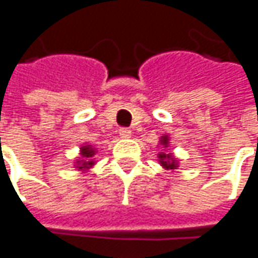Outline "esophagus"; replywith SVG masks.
<instances>
[{
    "mask_svg": "<svg viewBox=\"0 0 258 258\" xmlns=\"http://www.w3.org/2000/svg\"><path fill=\"white\" fill-rule=\"evenodd\" d=\"M120 137L121 138H130L131 137V130L128 128H120Z\"/></svg>",
    "mask_w": 258,
    "mask_h": 258,
    "instance_id": "obj_1",
    "label": "esophagus"
}]
</instances>
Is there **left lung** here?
Returning a JSON list of instances; mask_svg holds the SVG:
<instances>
[{
    "mask_svg": "<svg viewBox=\"0 0 258 258\" xmlns=\"http://www.w3.org/2000/svg\"><path fill=\"white\" fill-rule=\"evenodd\" d=\"M158 144H160V147L163 148V150H161V153H158V154H157V158H158V163H160V165H161L164 170H171V171L177 170V168H178V165H180V163H178V160L175 158V156H174L173 153H171V150H170V136H168V134L161 136L160 141H158ZM167 149L169 150L168 152L166 151Z\"/></svg>",
    "mask_w": 258,
    "mask_h": 258,
    "instance_id": "8db88e82",
    "label": "left lung"
}]
</instances>
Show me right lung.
Segmentation results:
<instances>
[{
    "label": "right lung",
    "mask_w": 258,
    "mask_h": 258,
    "mask_svg": "<svg viewBox=\"0 0 258 258\" xmlns=\"http://www.w3.org/2000/svg\"><path fill=\"white\" fill-rule=\"evenodd\" d=\"M98 153L97 148H94L91 144L85 143L80 147V157H77L74 160V167L81 173H88L94 165L97 164V161L94 160L95 154Z\"/></svg>",
    "instance_id": "right-lung-1"
}]
</instances>
